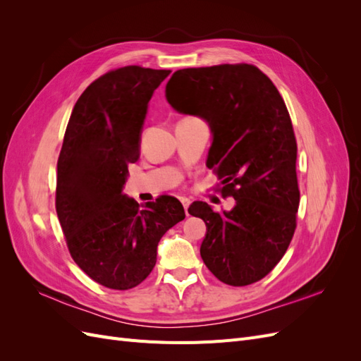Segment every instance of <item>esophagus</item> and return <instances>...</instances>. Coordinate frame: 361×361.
I'll list each match as a JSON object with an SVG mask.
<instances>
[{
	"label": "esophagus",
	"instance_id": "1",
	"mask_svg": "<svg viewBox=\"0 0 361 361\" xmlns=\"http://www.w3.org/2000/svg\"><path fill=\"white\" fill-rule=\"evenodd\" d=\"M180 203L183 204V207H185V212H187V215H188V206H190V199H187V197H180Z\"/></svg>",
	"mask_w": 361,
	"mask_h": 361
}]
</instances>
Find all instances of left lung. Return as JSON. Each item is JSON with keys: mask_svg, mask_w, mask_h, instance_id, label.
Masks as SVG:
<instances>
[{"mask_svg": "<svg viewBox=\"0 0 361 361\" xmlns=\"http://www.w3.org/2000/svg\"><path fill=\"white\" fill-rule=\"evenodd\" d=\"M166 97L178 113L209 126L206 166L235 199L221 214L204 202L190 206L206 224L200 256L226 285H251L279 264L297 227V141L285 101L251 64L176 71Z\"/></svg>", "mask_w": 361, "mask_h": 361, "instance_id": "8db88e82", "label": "left lung"}]
</instances>
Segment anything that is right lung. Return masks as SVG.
Listing matches in <instances>:
<instances>
[{
    "label": "right lung",
    "mask_w": 361,
    "mask_h": 361,
    "mask_svg": "<svg viewBox=\"0 0 361 361\" xmlns=\"http://www.w3.org/2000/svg\"><path fill=\"white\" fill-rule=\"evenodd\" d=\"M170 71L125 66L93 81L76 101L57 162L56 209L73 257L99 285L126 290L157 264L159 239L185 218L162 195L138 204L123 194L140 158L150 97Z\"/></svg>",
    "instance_id": "add662e5"
}]
</instances>
